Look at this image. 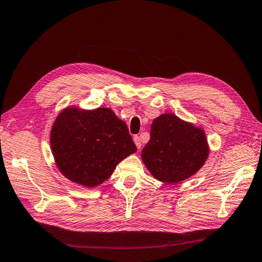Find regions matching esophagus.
I'll list each match as a JSON object with an SVG mask.
<instances>
[{
	"mask_svg": "<svg viewBox=\"0 0 262 262\" xmlns=\"http://www.w3.org/2000/svg\"><path fill=\"white\" fill-rule=\"evenodd\" d=\"M133 141H134V143H136V145H137L138 149H140V148H141V146H142L141 139H140L139 137H134V138H133Z\"/></svg>",
	"mask_w": 262,
	"mask_h": 262,
	"instance_id": "34e87169",
	"label": "esophagus"
}]
</instances>
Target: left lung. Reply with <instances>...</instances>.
I'll use <instances>...</instances> for the list:
<instances>
[{
  "instance_id": "left-lung-1",
  "label": "left lung",
  "mask_w": 262,
  "mask_h": 262,
  "mask_svg": "<svg viewBox=\"0 0 262 262\" xmlns=\"http://www.w3.org/2000/svg\"><path fill=\"white\" fill-rule=\"evenodd\" d=\"M209 152L202 128L172 114H163L150 125V139L141 157L154 178L171 185L193 176L208 160Z\"/></svg>"
}]
</instances>
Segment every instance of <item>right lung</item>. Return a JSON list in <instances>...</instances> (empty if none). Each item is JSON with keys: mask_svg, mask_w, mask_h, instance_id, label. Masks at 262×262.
<instances>
[{"mask_svg": "<svg viewBox=\"0 0 262 262\" xmlns=\"http://www.w3.org/2000/svg\"><path fill=\"white\" fill-rule=\"evenodd\" d=\"M50 144L62 175L89 188L102 184L119 163L137 152L128 126L104 107L63 109L53 122Z\"/></svg>", "mask_w": 262, "mask_h": 262, "instance_id": "right-lung-1", "label": "right lung"}]
</instances>
